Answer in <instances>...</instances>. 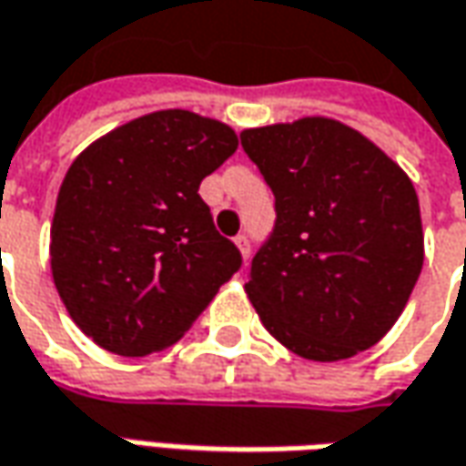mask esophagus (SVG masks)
Listing matches in <instances>:
<instances>
[{
    "label": "esophagus",
    "mask_w": 466,
    "mask_h": 466,
    "mask_svg": "<svg viewBox=\"0 0 466 466\" xmlns=\"http://www.w3.org/2000/svg\"><path fill=\"white\" fill-rule=\"evenodd\" d=\"M234 245L239 248V252H242V258L248 260V258H249V239H248V237H245V234H239V237L234 239Z\"/></svg>",
    "instance_id": "34e87169"
}]
</instances>
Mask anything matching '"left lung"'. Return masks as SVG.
Wrapping results in <instances>:
<instances>
[{
  "label": "left lung",
  "mask_w": 466,
  "mask_h": 466,
  "mask_svg": "<svg viewBox=\"0 0 466 466\" xmlns=\"http://www.w3.org/2000/svg\"><path fill=\"white\" fill-rule=\"evenodd\" d=\"M239 138L276 196V227L245 283L265 329L307 361L377 345L423 268L420 206L405 169L322 116Z\"/></svg>",
  "instance_id": "1"
}]
</instances>
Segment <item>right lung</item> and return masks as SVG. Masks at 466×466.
I'll list each match as a JSON object with an SVG mask.
<instances>
[{
	"mask_svg": "<svg viewBox=\"0 0 466 466\" xmlns=\"http://www.w3.org/2000/svg\"><path fill=\"white\" fill-rule=\"evenodd\" d=\"M237 144L227 123L172 107L123 123L74 159L51 224V273L100 348L165 350L239 270V249L198 196Z\"/></svg>",
	"mask_w": 466,
	"mask_h": 466,
	"instance_id": "add662e5",
	"label": "right lung"
}]
</instances>
